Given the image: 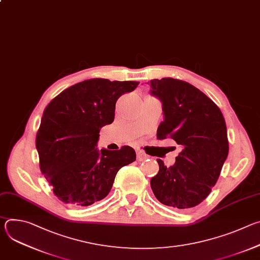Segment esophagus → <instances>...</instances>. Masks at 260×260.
Masks as SVG:
<instances>
[{
    "instance_id": "obj_1",
    "label": "esophagus",
    "mask_w": 260,
    "mask_h": 260,
    "mask_svg": "<svg viewBox=\"0 0 260 260\" xmlns=\"http://www.w3.org/2000/svg\"><path fill=\"white\" fill-rule=\"evenodd\" d=\"M147 158H148V155L145 154L144 151H142V150H137V159H138L139 161H143V160H145V159H147Z\"/></svg>"
}]
</instances>
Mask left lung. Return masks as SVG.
Instances as JSON below:
<instances>
[{"label": "left lung", "instance_id": "left-lung-1", "mask_svg": "<svg viewBox=\"0 0 260 260\" xmlns=\"http://www.w3.org/2000/svg\"><path fill=\"white\" fill-rule=\"evenodd\" d=\"M151 94L162 103L165 119L157 139L181 147L174 166L157 159L159 171L150 185L155 198L176 209L201 204L216 184L229 155L226 124L218 106L199 88L174 78L150 81Z\"/></svg>", "mask_w": 260, "mask_h": 260}]
</instances>
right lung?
Returning <instances> with one entry per match:
<instances>
[{
    "mask_svg": "<svg viewBox=\"0 0 260 260\" xmlns=\"http://www.w3.org/2000/svg\"><path fill=\"white\" fill-rule=\"evenodd\" d=\"M138 81L84 80L61 91L45 108L36 137L40 170L59 201L87 207L105 199L120 168L136 160L129 146L98 150L101 127L111 124L117 100Z\"/></svg>",
    "mask_w": 260,
    "mask_h": 260,
    "instance_id": "obj_1",
    "label": "right lung"
}]
</instances>
